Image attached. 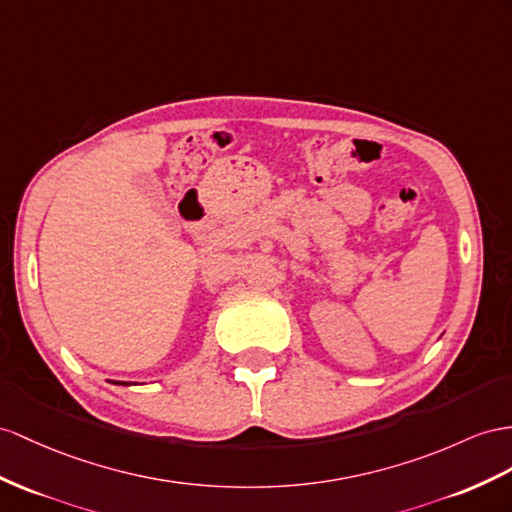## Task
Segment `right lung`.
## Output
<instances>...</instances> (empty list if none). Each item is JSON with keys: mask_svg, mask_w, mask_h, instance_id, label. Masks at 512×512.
Returning a JSON list of instances; mask_svg holds the SVG:
<instances>
[{"mask_svg": "<svg viewBox=\"0 0 512 512\" xmlns=\"http://www.w3.org/2000/svg\"><path fill=\"white\" fill-rule=\"evenodd\" d=\"M110 383H114V385H131V383H121V381H110Z\"/></svg>", "mask_w": 512, "mask_h": 512, "instance_id": "add662e5", "label": "right lung"}]
</instances>
